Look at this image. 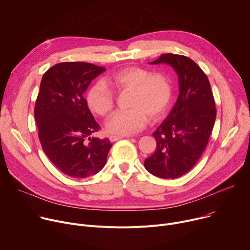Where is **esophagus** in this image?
<instances>
[{"label":"esophagus","instance_id":"34e87169","mask_svg":"<svg viewBox=\"0 0 250 250\" xmlns=\"http://www.w3.org/2000/svg\"><path fill=\"white\" fill-rule=\"evenodd\" d=\"M122 136H115V135H112V136H110L109 137V140L111 141V142H115V141H117V140H119V139H122Z\"/></svg>","mask_w":250,"mask_h":250}]
</instances>
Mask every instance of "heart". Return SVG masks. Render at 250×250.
I'll return each mask as SVG.
<instances>
[{
  "label": "heart",
  "instance_id": "heart-1",
  "mask_svg": "<svg viewBox=\"0 0 250 250\" xmlns=\"http://www.w3.org/2000/svg\"><path fill=\"white\" fill-rule=\"evenodd\" d=\"M107 84L118 93L131 91L127 111H119L111 116L106 130L115 135H133L141 131L151 121L165 116L170 107L173 89L169 77L140 66L124 67L106 79ZM86 102L92 112L106 116L113 110L115 96L100 82L93 84L86 95Z\"/></svg>",
  "mask_w": 250,
  "mask_h": 250
}]
</instances>
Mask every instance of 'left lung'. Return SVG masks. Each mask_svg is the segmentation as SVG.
Wrapping results in <instances>:
<instances>
[{"label":"left lung","mask_w":250,"mask_h":250,"mask_svg":"<svg viewBox=\"0 0 250 250\" xmlns=\"http://www.w3.org/2000/svg\"><path fill=\"white\" fill-rule=\"evenodd\" d=\"M171 65L179 76V96L169 115L153 133L156 151L145 160L146 170L162 179L188 173L204 153L216 117L208 76L185 55L165 53L150 64Z\"/></svg>","instance_id":"left-lung-1"}]
</instances>
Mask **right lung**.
Segmentation results:
<instances>
[{
    "instance_id": "right-lung-1",
    "label": "right lung",
    "mask_w": 250,
    "mask_h": 250,
    "mask_svg": "<svg viewBox=\"0 0 250 250\" xmlns=\"http://www.w3.org/2000/svg\"><path fill=\"white\" fill-rule=\"evenodd\" d=\"M106 68L88 62H62L42 76L35 118L43 152L72 178H87L103 169L112 147L108 138L90 137L99 130L83 98L91 80Z\"/></svg>"
}]
</instances>
